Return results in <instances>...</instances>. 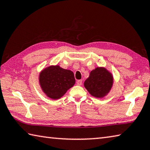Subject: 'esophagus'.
I'll list each match as a JSON object with an SVG mask.
<instances>
[{
    "instance_id": "34e87169",
    "label": "esophagus",
    "mask_w": 150,
    "mask_h": 150,
    "mask_svg": "<svg viewBox=\"0 0 150 150\" xmlns=\"http://www.w3.org/2000/svg\"><path fill=\"white\" fill-rule=\"evenodd\" d=\"M82 83H83V81L82 80H77V85H81L82 84Z\"/></svg>"
}]
</instances>
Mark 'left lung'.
Listing matches in <instances>:
<instances>
[{"label": "left lung", "mask_w": 150, "mask_h": 150, "mask_svg": "<svg viewBox=\"0 0 150 150\" xmlns=\"http://www.w3.org/2000/svg\"><path fill=\"white\" fill-rule=\"evenodd\" d=\"M113 77L111 73L102 67L92 71L84 85L92 96L102 98L108 93L112 86Z\"/></svg>", "instance_id": "8db88e82"}]
</instances>
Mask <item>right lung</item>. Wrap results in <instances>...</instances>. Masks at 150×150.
<instances>
[{
    "label": "right lung",
    "instance_id": "right-lung-1",
    "mask_svg": "<svg viewBox=\"0 0 150 150\" xmlns=\"http://www.w3.org/2000/svg\"><path fill=\"white\" fill-rule=\"evenodd\" d=\"M40 84L48 97L58 99L74 85V74L58 66L46 68L40 74Z\"/></svg>",
    "mask_w": 150,
    "mask_h": 150
}]
</instances>
